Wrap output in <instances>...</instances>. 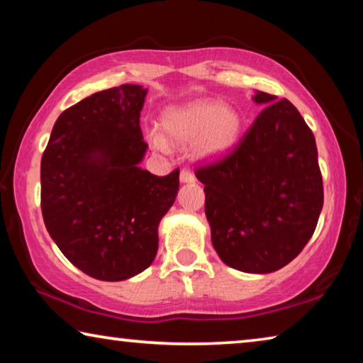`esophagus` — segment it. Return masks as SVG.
Segmentation results:
<instances>
[{"instance_id": "34e87169", "label": "esophagus", "mask_w": 363, "mask_h": 363, "mask_svg": "<svg viewBox=\"0 0 363 363\" xmlns=\"http://www.w3.org/2000/svg\"><path fill=\"white\" fill-rule=\"evenodd\" d=\"M179 179H181V182H182V184H191V182H194V181H195V176L192 174L191 171L182 169V171H181V174H179Z\"/></svg>"}]
</instances>
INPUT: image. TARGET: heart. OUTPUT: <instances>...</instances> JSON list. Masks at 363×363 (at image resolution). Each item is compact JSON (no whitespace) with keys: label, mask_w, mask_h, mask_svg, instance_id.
<instances>
[{"label":"heart","mask_w":363,"mask_h":363,"mask_svg":"<svg viewBox=\"0 0 363 363\" xmlns=\"http://www.w3.org/2000/svg\"><path fill=\"white\" fill-rule=\"evenodd\" d=\"M240 125L239 113L218 101H194L184 106L168 108L161 116V129L166 139L179 147L195 143V153L202 160H216L226 155L238 142ZM163 135H148L158 152H169Z\"/></svg>","instance_id":"b5f03b06"}]
</instances>
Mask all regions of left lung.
<instances>
[{"label":"left lung","instance_id":"obj_1","mask_svg":"<svg viewBox=\"0 0 363 363\" xmlns=\"http://www.w3.org/2000/svg\"><path fill=\"white\" fill-rule=\"evenodd\" d=\"M267 105L233 152L195 171L203 184L211 244L228 267L267 274L312 238L323 208L313 132L289 100L255 91Z\"/></svg>","mask_w":363,"mask_h":363}]
</instances>
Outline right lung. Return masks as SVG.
<instances>
[{"instance_id": "obj_1", "label": "right lung", "mask_w": 363, "mask_h": 363, "mask_svg": "<svg viewBox=\"0 0 363 363\" xmlns=\"http://www.w3.org/2000/svg\"><path fill=\"white\" fill-rule=\"evenodd\" d=\"M147 91L124 84L67 108L42 157L47 231L74 267L100 281H124L150 267L160 221L179 191V169L155 176L140 168Z\"/></svg>"}]
</instances>
